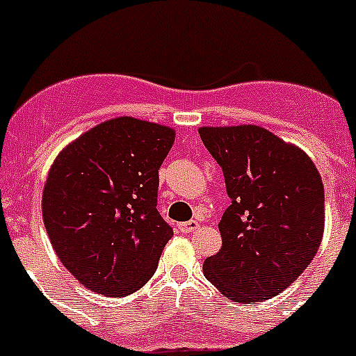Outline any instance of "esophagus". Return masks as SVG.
I'll use <instances>...</instances> for the list:
<instances>
[{
  "label": "esophagus",
  "instance_id": "34e87169",
  "mask_svg": "<svg viewBox=\"0 0 356 356\" xmlns=\"http://www.w3.org/2000/svg\"><path fill=\"white\" fill-rule=\"evenodd\" d=\"M197 228H200V222H197V221L180 222V232H181V234H193V232H196Z\"/></svg>",
  "mask_w": 356,
  "mask_h": 356
}]
</instances>
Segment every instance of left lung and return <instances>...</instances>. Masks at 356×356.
<instances>
[{
  "label": "left lung",
  "mask_w": 356,
  "mask_h": 356,
  "mask_svg": "<svg viewBox=\"0 0 356 356\" xmlns=\"http://www.w3.org/2000/svg\"><path fill=\"white\" fill-rule=\"evenodd\" d=\"M197 131L232 200L219 221L222 246L203 275L235 303L271 300L307 269L323 241L319 171L301 147L257 124Z\"/></svg>",
  "instance_id": "1"
}]
</instances>
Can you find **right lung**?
<instances>
[{"mask_svg": "<svg viewBox=\"0 0 356 356\" xmlns=\"http://www.w3.org/2000/svg\"><path fill=\"white\" fill-rule=\"evenodd\" d=\"M165 124L121 115L67 144L42 191V219L64 267L89 291L122 298L153 276L172 228L156 210Z\"/></svg>", "mask_w": 356, "mask_h": 356, "instance_id": "right-lung-1", "label": "right lung"}]
</instances>
